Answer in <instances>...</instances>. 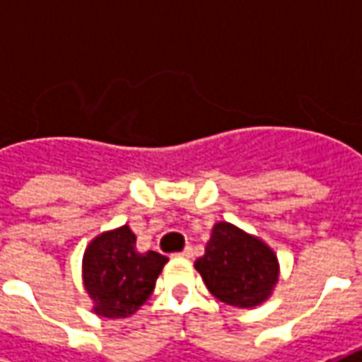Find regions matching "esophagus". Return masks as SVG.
Wrapping results in <instances>:
<instances>
[{"mask_svg":"<svg viewBox=\"0 0 362 362\" xmlns=\"http://www.w3.org/2000/svg\"><path fill=\"white\" fill-rule=\"evenodd\" d=\"M178 256H180V258H192V256H194V250L188 246V248H184Z\"/></svg>","mask_w":362,"mask_h":362,"instance_id":"obj_1","label":"esophagus"}]
</instances>
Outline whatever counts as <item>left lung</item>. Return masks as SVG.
<instances>
[{"label":"left lung","mask_w":362,"mask_h":362,"mask_svg":"<svg viewBox=\"0 0 362 362\" xmlns=\"http://www.w3.org/2000/svg\"><path fill=\"white\" fill-rule=\"evenodd\" d=\"M194 267L215 298L238 308L266 303L279 281V259L272 246L227 221L215 223Z\"/></svg>","instance_id":"1"}]
</instances>
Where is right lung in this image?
<instances>
[{"mask_svg":"<svg viewBox=\"0 0 362 362\" xmlns=\"http://www.w3.org/2000/svg\"><path fill=\"white\" fill-rule=\"evenodd\" d=\"M166 262L158 252L137 250L127 225L95 236L81 264L83 287L93 312L103 318L132 316L151 296Z\"/></svg>","mask_w":362,"mask_h":362,"instance_id":"add662e5","label":"right lung"}]
</instances>
